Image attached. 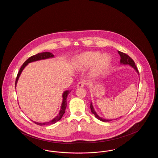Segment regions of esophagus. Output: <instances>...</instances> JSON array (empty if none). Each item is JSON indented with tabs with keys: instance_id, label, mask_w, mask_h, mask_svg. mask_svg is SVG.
<instances>
[{
	"instance_id": "1",
	"label": "esophagus",
	"mask_w": 158,
	"mask_h": 158,
	"mask_svg": "<svg viewBox=\"0 0 158 158\" xmlns=\"http://www.w3.org/2000/svg\"><path fill=\"white\" fill-rule=\"evenodd\" d=\"M84 85H85V83L83 82H79L77 83L76 86H77V88H82L84 86Z\"/></svg>"
}]
</instances>
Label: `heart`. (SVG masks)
I'll use <instances>...</instances> for the list:
<instances>
[{"label": "heart", "instance_id": "heart-1", "mask_svg": "<svg viewBox=\"0 0 158 158\" xmlns=\"http://www.w3.org/2000/svg\"><path fill=\"white\" fill-rule=\"evenodd\" d=\"M110 56L107 54L101 55L99 52L82 53L77 57L75 61L76 68L79 70L88 69L93 65L90 73L92 77L103 75L110 68Z\"/></svg>", "mask_w": 158, "mask_h": 158}]
</instances>
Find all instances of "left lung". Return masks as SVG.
<instances>
[{
    "label": "left lung",
    "instance_id": "obj_1",
    "mask_svg": "<svg viewBox=\"0 0 158 158\" xmlns=\"http://www.w3.org/2000/svg\"><path fill=\"white\" fill-rule=\"evenodd\" d=\"M118 53L119 54V55L120 56L121 64H128V65L130 66L131 68H133V69L135 70V71H136V72L138 73V75H139V71H138V70H137V68L136 67L135 63V61H133V60L131 57H130L128 56L127 54H125V53H122V52H121L120 51H118ZM90 106L91 112H92V114H94L95 115V117L97 119H98L99 120L103 121V122L110 121L112 120L104 119V118H103L100 117L98 115V114H97V113H96V111H95L92 102H90ZM117 118H116V120H117Z\"/></svg>",
    "mask_w": 158,
    "mask_h": 158
}]
</instances>
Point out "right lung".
<instances>
[{
  "mask_svg": "<svg viewBox=\"0 0 158 158\" xmlns=\"http://www.w3.org/2000/svg\"><path fill=\"white\" fill-rule=\"evenodd\" d=\"M54 57V56L50 52H43V53H38L37 54H35L34 56H32L30 57L29 59H28L22 65L21 68H20L19 71V72L17 75V77H16V82H15V88H16V84L18 82V81L19 79V77L21 75L23 69L28 64V63H30L31 62H34V61H38V60H44V59H50V58H53ZM70 92H71V90H66L63 92V95H62L63 101H62L61 105L60 111H59V114L56 117H54L53 120H52L50 121H48V122H45V123H38V122H35V121H34V123H35L37 125H39V126H45V125L53 124L56 123V122H57L58 121L60 120V119L62 118L63 114L65 113V110H66V106H67V98H68V95L69 94V93Z\"/></svg>",
  "mask_w": 158,
  "mask_h": 158,
  "instance_id": "add662e5",
  "label": "right lung"
}]
</instances>
